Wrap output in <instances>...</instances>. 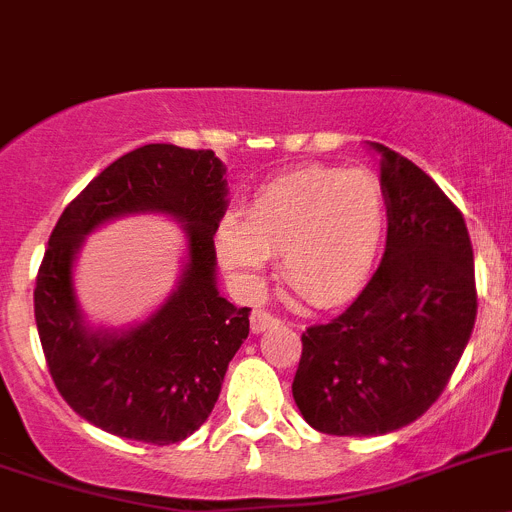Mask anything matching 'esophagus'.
<instances>
[{
    "label": "esophagus",
    "instance_id": "34e87169",
    "mask_svg": "<svg viewBox=\"0 0 512 512\" xmlns=\"http://www.w3.org/2000/svg\"><path fill=\"white\" fill-rule=\"evenodd\" d=\"M279 324V316L271 314L269 309H253L251 311V332L253 334H261L266 332V329H271V326Z\"/></svg>",
    "mask_w": 512,
    "mask_h": 512
}]
</instances>
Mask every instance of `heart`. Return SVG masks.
I'll return each mask as SVG.
<instances>
[{"mask_svg": "<svg viewBox=\"0 0 512 512\" xmlns=\"http://www.w3.org/2000/svg\"><path fill=\"white\" fill-rule=\"evenodd\" d=\"M387 231V193L367 168L306 165L261 186L246 218L228 213L218 259L243 289H256L281 253L286 284L311 306H339L367 284Z\"/></svg>", "mask_w": 512, "mask_h": 512, "instance_id": "heart-1", "label": "heart"}]
</instances>
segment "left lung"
<instances>
[{
  "mask_svg": "<svg viewBox=\"0 0 512 512\" xmlns=\"http://www.w3.org/2000/svg\"><path fill=\"white\" fill-rule=\"evenodd\" d=\"M382 153L387 251L357 299L301 334L296 407L314 430L369 437L425 415L450 382L478 316L460 208L405 155Z\"/></svg>",
  "mask_w": 512,
  "mask_h": 512,
  "instance_id": "8db88e82",
  "label": "left lung"
}]
</instances>
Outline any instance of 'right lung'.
Wrapping results in <instances>:
<instances>
[{
    "label": "right lung",
    "mask_w": 512,
    "mask_h": 512,
    "mask_svg": "<svg viewBox=\"0 0 512 512\" xmlns=\"http://www.w3.org/2000/svg\"><path fill=\"white\" fill-rule=\"evenodd\" d=\"M226 168L213 150L150 143L92 178L52 228L34 286V319L67 405L110 435L173 445L211 415L228 362L248 337V306L216 289L213 233L226 211ZM163 210L187 223L189 264L169 304L125 335L87 333L71 261L102 220Z\"/></svg>",
    "instance_id": "1"
}]
</instances>
